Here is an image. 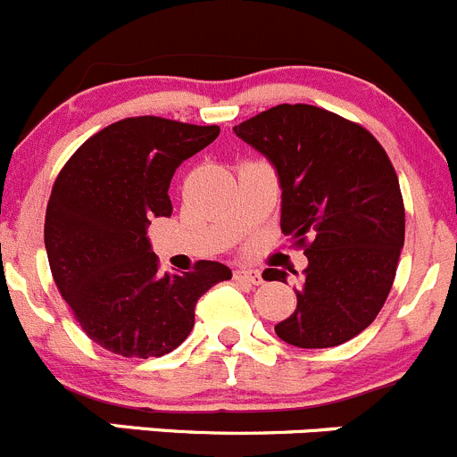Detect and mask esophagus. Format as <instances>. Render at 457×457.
<instances>
[{
    "mask_svg": "<svg viewBox=\"0 0 457 457\" xmlns=\"http://www.w3.org/2000/svg\"><path fill=\"white\" fill-rule=\"evenodd\" d=\"M235 279L257 287V284H262V273L257 269H246V266H242V269L235 270Z\"/></svg>",
    "mask_w": 457,
    "mask_h": 457,
    "instance_id": "34e87169",
    "label": "esophagus"
}]
</instances>
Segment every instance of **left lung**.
Returning <instances> with one entry per match:
<instances>
[{
  "mask_svg": "<svg viewBox=\"0 0 457 457\" xmlns=\"http://www.w3.org/2000/svg\"><path fill=\"white\" fill-rule=\"evenodd\" d=\"M233 130L273 164L279 227L309 260L275 333L300 349L345 345L380 313L404 246L391 160L367 129L309 104H279ZM264 279L287 282V270L266 269Z\"/></svg>",
  "mask_w": 457,
  "mask_h": 457,
  "instance_id": "8db88e82",
  "label": "left lung"
}]
</instances>
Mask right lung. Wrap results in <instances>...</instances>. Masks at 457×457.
Here are the masks:
<instances>
[{
  "label": "right lung",
  "mask_w": 457,
  "mask_h": 457,
  "mask_svg": "<svg viewBox=\"0 0 457 457\" xmlns=\"http://www.w3.org/2000/svg\"><path fill=\"white\" fill-rule=\"evenodd\" d=\"M218 126L129 117L86 139L57 175L44 244L53 279L86 336L124 358H160L195 324V304L230 269L202 260L160 273L148 239L153 218H170V179L209 146Z\"/></svg>",
  "instance_id": "1"
}]
</instances>
